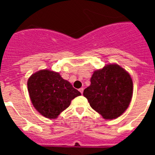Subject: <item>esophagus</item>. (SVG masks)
Here are the masks:
<instances>
[{
  "label": "esophagus",
  "instance_id": "1",
  "mask_svg": "<svg viewBox=\"0 0 155 155\" xmlns=\"http://www.w3.org/2000/svg\"><path fill=\"white\" fill-rule=\"evenodd\" d=\"M83 91H84V88H83V87H81L80 89H79V91H80L81 94H83Z\"/></svg>",
  "mask_w": 155,
  "mask_h": 155
}]
</instances>
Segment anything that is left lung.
<instances>
[{
    "label": "left lung",
    "mask_w": 155,
    "mask_h": 155,
    "mask_svg": "<svg viewBox=\"0 0 155 155\" xmlns=\"http://www.w3.org/2000/svg\"><path fill=\"white\" fill-rule=\"evenodd\" d=\"M91 107L105 120L116 119L127 110L133 95L130 75L117 64L94 71L91 84L84 90Z\"/></svg>",
    "instance_id": "obj_1"
}]
</instances>
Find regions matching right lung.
Segmentation results:
<instances>
[{
  "mask_svg": "<svg viewBox=\"0 0 155 155\" xmlns=\"http://www.w3.org/2000/svg\"><path fill=\"white\" fill-rule=\"evenodd\" d=\"M27 84L33 106L48 119L57 118L71 105V100L81 95L60 74L49 70H42L31 75Z\"/></svg>",
  "mask_w": 155,
  "mask_h": 155,
  "instance_id": "add662e5",
  "label": "right lung"
}]
</instances>
